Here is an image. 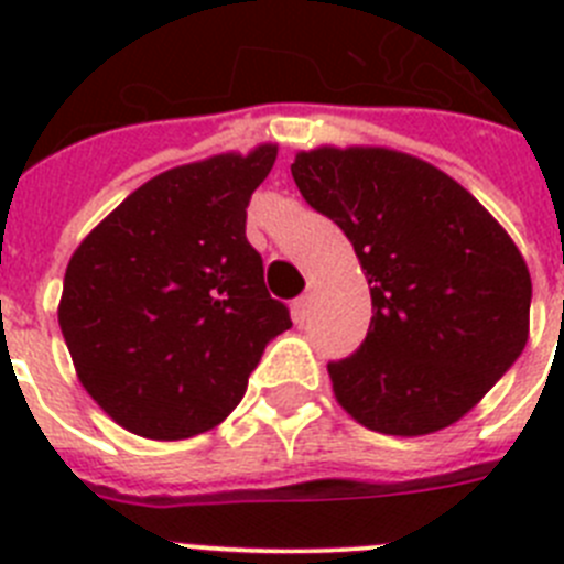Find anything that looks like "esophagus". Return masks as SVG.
<instances>
[{
  "mask_svg": "<svg viewBox=\"0 0 564 564\" xmlns=\"http://www.w3.org/2000/svg\"><path fill=\"white\" fill-rule=\"evenodd\" d=\"M311 302H313V293H305V296H299L296 302H293V322L296 325H302L307 318V313H311Z\"/></svg>",
  "mask_w": 564,
  "mask_h": 564,
  "instance_id": "esophagus-1",
  "label": "esophagus"
}]
</instances>
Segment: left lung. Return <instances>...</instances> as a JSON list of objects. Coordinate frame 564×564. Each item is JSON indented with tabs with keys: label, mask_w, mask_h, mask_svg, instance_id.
Masks as SVG:
<instances>
[{
	"label": "left lung",
	"mask_w": 564,
	"mask_h": 564,
	"mask_svg": "<svg viewBox=\"0 0 564 564\" xmlns=\"http://www.w3.org/2000/svg\"><path fill=\"white\" fill-rule=\"evenodd\" d=\"M291 172L370 285V333L327 364L338 406L398 437L460 421L528 341L531 273L514 239L449 174L398 149L316 147Z\"/></svg>",
	"instance_id": "obj_1"
}]
</instances>
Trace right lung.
I'll list each match as a JSON object with an SVG mask.
<instances>
[{"label":"right lung","instance_id":"right-lung-1","mask_svg":"<svg viewBox=\"0 0 564 564\" xmlns=\"http://www.w3.org/2000/svg\"><path fill=\"white\" fill-rule=\"evenodd\" d=\"M276 143L183 163L134 188L69 257L58 325L89 398L132 435L186 441L226 421L291 327L246 239Z\"/></svg>","mask_w":564,"mask_h":564}]
</instances>
